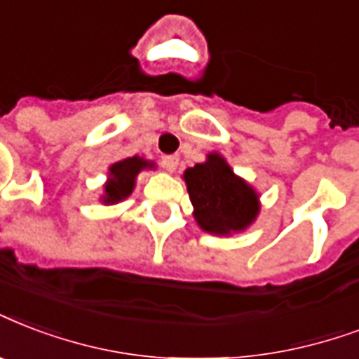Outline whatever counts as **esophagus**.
<instances>
[{"mask_svg": "<svg viewBox=\"0 0 359 359\" xmlns=\"http://www.w3.org/2000/svg\"><path fill=\"white\" fill-rule=\"evenodd\" d=\"M161 165L168 169V171H175L177 165H179V156H175V154L161 156Z\"/></svg>", "mask_w": 359, "mask_h": 359, "instance_id": "esophagus-1", "label": "esophagus"}]
</instances>
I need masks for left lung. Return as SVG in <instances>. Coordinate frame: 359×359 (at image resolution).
Instances as JSON below:
<instances>
[{"label": "left lung", "mask_w": 359, "mask_h": 359, "mask_svg": "<svg viewBox=\"0 0 359 359\" xmlns=\"http://www.w3.org/2000/svg\"><path fill=\"white\" fill-rule=\"evenodd\" d=\"M194 216L201 229L216 235L241 231L258 215V196L245 180L235 177L222 156L209 154L205 163L184 173Z\"/></svg>", "instance_id": "8db88e82"}]
</instances>
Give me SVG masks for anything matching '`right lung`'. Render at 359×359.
<instances>
[{
  "label": "right lung",
  "instance_id": "right-lung-1",
  "mask_svg": "<svg viewBox=\"0 0 359 359\" xmlns=\"http://www.w3.org/2000/svg\"><path fill=\"white\" fill-rule=\"evenodd\" d=\"M149 168V163L143 158H126L111 165V179L105 184V196L103 203H118L126 199L135 186V177L141 169Z\"/></svg>",
  "mask_w": 359,
  "mask_h": 359
}]
</instances>
